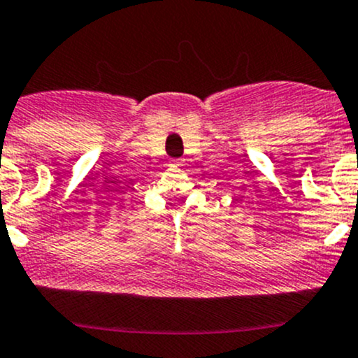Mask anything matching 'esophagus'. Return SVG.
Here are the masks:
<instances>
[{
    "instance_id": "obj_1",
    "label": "esophagus",
    "mask_w": 358,
    "mask_h": 358,
    "mask_svg": "<svg viewBox=\"0 0 358 358\" xmlns=\"http://www.w3.org/2000/svg\"><path fill=\"white\" fill-rule=\"evenodd\" d=\"M173 166H176V168H180V166H182V161H180V159H175V161H173Z\"/></svg>"
}]
</instances>
